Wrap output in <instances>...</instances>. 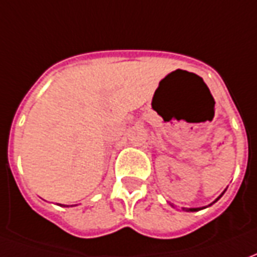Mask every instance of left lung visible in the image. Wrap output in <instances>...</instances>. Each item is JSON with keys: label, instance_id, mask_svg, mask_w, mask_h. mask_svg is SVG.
<instances>
[{"label": "left lung", "instance_id": "left-lung-1", "mask_svg": "<svg viewBox=\"0 0 257 257\" xmlns=\"http://www.w3.org/2000/svg\"><path fill=\"white\" fill-rule=\"evenodd\" d=\"M224 191H226V190H224ZM224 191H223V193H221V195H223V194H224ZM221 195H220V197H221ZM220 197H217V198H216V201H217V199L220 198ZM216 201H213V202H212V204H215ZM212 204H210V205H212ZM182 209L186 210V212H197V210L204 209V208H182Z\"/></svg>", "mask_w": 257, "mask_h": 257}]
</instances>
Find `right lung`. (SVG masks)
<instances>
[{"mask_svg": "<svg viewBox=\"0 0 257 257\" xmlns=\"http://www.w3.org/2000/svg\"><path fill=\"white\" fill-rule=\"evenodd\" d=\"M62 206H74V205H62Z\"/></svg>", "mask_w": 257, "mask_h": 257, "instance_id": "obj_1", "label": "right lung"}]
</instances>
